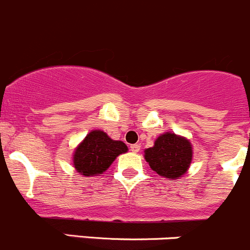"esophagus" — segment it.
Segmentation results:
<instances>
[{"instance_id":"esophagus-1","label":"esophagus","mask_w":250,"mask_h":250,"mask_svg":"<svg viewBox=\"0 0 250 250\" xmlns=\"http://www.w3.org/2000/svg\"><path fill=\"white\" fill-rule=\"evenodd\" d=\"M130 151H132V152H134V153L139 152V151H140L139 144H133V145H130Z\"/></svg>"}]
</instances>
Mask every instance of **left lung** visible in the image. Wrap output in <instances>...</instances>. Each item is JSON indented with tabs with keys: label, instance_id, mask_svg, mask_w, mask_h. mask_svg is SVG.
I'll use <instances>...</instances> for the list:
<instances>
[{
	"label": "left lung",
	"instance_id": "left-lung-1",
	"mask_svg": "<svg viewBox=\"0 0 250 250\" xmlns=\"http://www.w3.org/2000/svg\"><path fill=\"white\" fill-rule=\"evenodd\" d=\"M145 160L161 176L178 179L190 167L192 146L185 138L166 133L155 141L153 147L145 150Z\"/></svg>",
	"mask_w": 250,
	"mask_h": 250
}]
</instances>
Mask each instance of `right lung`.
Here are the masks:
<instances>
[{"instance_id":"obj_1","label":"right lung","mask_w":250,"mask_h":250,"mask_svg":"<svg viewBox=\"0 0 250 250\" xmlns=\"http://www.w3.org/2000/svg\"><path fill=\"white\" fill-rule=\"evenodd\" d=\"M127 150L122 141L110 139L103 130H93L75 150L74 166L82 175H97L105 172L115 158Z\"/></svg>"}]
</instances>
